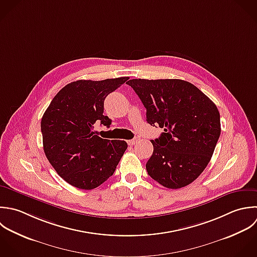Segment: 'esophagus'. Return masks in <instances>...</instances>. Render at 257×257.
<instances>
[{
	"instance_id": "esophagus-1",
	"label": "esophagus",
	"mask_w": 257,
	"mask_h": 257,
	"mask_svg": "<svg viewBox=\"0 0 257 257\" xmlns=\"http://www.w3.org/2000/svg\"><path fill=\"white\" fill-rule=\"evenodd\" d=\"M139 140H140V138H139V137H135L134 139L129 140V141H128V144H129V145H134V144H136Z\"/></svg>"
}]
</instances>
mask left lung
I'll return each mask as SVG.
<instances>
[{
    "label": "left lung",
    "mask_w": 257,
    "mask_h": 257,
    "mask_svg": "<svg viewBox=\"0 0 257 257\" xmlns=\"http://www.w3.org/2000/svg\"><path fill=\"white\" fill-rule=\"evenodd\" d=\"M127 84L146 108V121L164 129L151 140L149 176L169 189L192 183L209 163L220 136L216 105L184 80L132 79Z\"/></svg>",
    "instance_id": "8db88e82"
}]
</instances>
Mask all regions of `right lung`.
<instances>
[{
    "mask_svg": "<svg viewBox=\"0 0 257 257\" xmlns=\"http://www.w3.org/2000/svg\"><path fill=\"white\" fill-rule=\"evenodd\" d=\"M129 78L102 81L78 80L53 98L41 121L43 147L56 172L69 184L91 190L113 175L128 145L123 140L103 139L94 124L110 127L104 116V100Z\"/></svg>",
    "mask_w": 257,
    "mask_h": 257,
    "instance_id": "right-lung-1",
    "label": "right lung"
}]
</instances>
